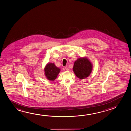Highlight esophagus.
<instances>
[{
  "label": "esophagus",
  "instance_id": "34e87169",
  "mask_svg": "<svg viewBox=\"0 0 131 131\" xmlns=\"http://www.w3.org/2000/svg\"><path fill=\"white\" fill-rule=\"evenodd\" d=\"M64 68H65V69H66L67 71H68V70H69L68 68V67H64Z\"/></svg>",
  "mask_w": 131,
  "mask_h": 131
}]
</instances>
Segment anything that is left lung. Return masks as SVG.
I'll list each match as a JSON object with an SVG mask.
<instances>
[{"mask_svg": "<svg viewBox=\"0 0 131 131\" xmlns=\"http://www.w3.org/2000/svg\"><path fill=\"white\" fill-rule=\"evenodd\" d=\"M93 64L86 57H81L75 60L73 71L75 75L80 79H84L91 74Z\"/></svg>", "mask_w": 131, "mask_h": 131, "instance_id": "obj_1", "label": "left lung"}]
</instances>
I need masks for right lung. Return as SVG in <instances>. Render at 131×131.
I'll list each match as a JSON object with an SVG mask.
<instances>
[{"label":"right lung","mask_w":131,"mask_h":131,"mask_svg":"<svg viewBox=\"0 0 131 131\" xmlns=\"http://www.w3.org/2000/svg\"><path fill=\"white\" fill-rule=\"evenodd\" d=\"M44 71L47 79L49 81H53L57 77L60 71V69L56 67L53 63H48L45 66Z\"/></svg>","instance_id":"1"}]
</instances>
